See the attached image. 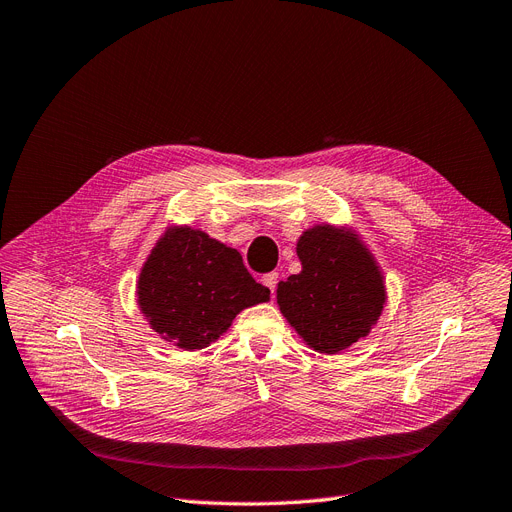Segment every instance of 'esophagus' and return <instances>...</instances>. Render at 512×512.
I'll use <instances>...</instances> for the list:
<instances>
[{"label":"esophagus","mask_w":512,"mask_h":512,"mask_svg":"<svg viewBox=\"0 0 512 512\" xmlns=\"http://www.w3.org/2000/svg\"><path fill=\"white\" fill-rule=\"evenodd\" d=\"M261 282L270 288L272 291V295H274V291H276V284H278V274L276 272H270V274H265L263 278H261Z\"/></svg>","instance_id":"esophagus-1"}]
</instances>
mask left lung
I'll list each match as a JSON object with an SVG mask.
<instances>
[{
    "label": "left lung",
    "instance_id": "obj_1",
    "mask_svg": "<svg viewBox=\"0 0 512 512\" xmlns=\"http://www.w3.org/2000/svg\"><path fill=\"white\" fill-rule=\"evenodd\" d=\"M301 272L278 284L282 316L320 353H339L364 339L383 314L385 282L358 234L314 226L297 242Z\"/></svg>",
    "mask_w": 512,
    "mask_h": 512
}]
</instances>
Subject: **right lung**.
Instances as JSON below:
<instances>
[{
    "instance_id": "obj_1",
    "label": "right lung",
    "mask_w": 512,
    "mask_h": 512,
    "mask_svg": "<svg viewBox=\"0 0 512 512\" xmlns=\"http://www.w3.org/2000/svg\"><path fill=\"white\" fill-rule=\"evenodd\" d=\"M270 301V288L244 268L236 249L201 230L169 228L138 278V303L154 332L180 349H203L238 311Z\"/></svg>"
}]
</instances>
